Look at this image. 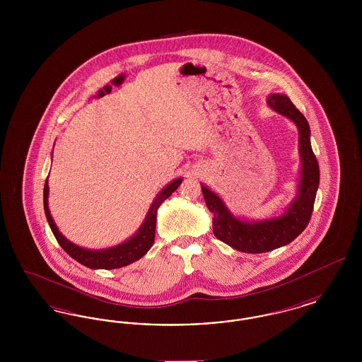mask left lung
<instances>
[{"label":"left lung","mask_w":362,"mask_h":362,"mask_svg":"<svg viewBox=\"0 0 362 362\" xmlns=\"http://www.w3.org/2000/svg\"><path fill=\"white\" fill-rule=\"evenodd\" d=\"M267 105L286 117L298 130V152L301 158L297 194L289 206L276 217L264 220H245L235 216L223 198L201 185L206 206L213 213V233L229 247L247 252L260 254L273 251L294 240L310 223L312 209L319 187V164L310 146V129L305 117L296 108L286 95L270 93Z\"/></svg>","instance_id":"1"}]
</instances>
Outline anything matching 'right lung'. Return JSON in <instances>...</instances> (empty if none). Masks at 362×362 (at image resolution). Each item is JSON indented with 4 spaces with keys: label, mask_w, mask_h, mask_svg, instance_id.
Segmentation results:
<instances>
[{
    "label": "right lung",
    "mask_w": 362,
    "mask_h": 362,
    "mask_svg": "<svg viewBox=\"0 0 362 362\" xmlns=\"http://www.w3.org/2000/svg\"><path fill=\"white\" fill-rule=\"evenodd\" d=\"M183 177L173 179L171 183H168L164 189H161L156 195L152 205L149 207L144 221L138 228L137 232L127 240L123 241L118 245L102 248V250H88L84 247H80L74 244L73 241L68 240L58 229V226L52 220V213L49 209V179H46L45 189H43V205L45 213L49 225L52 228V233L55 236L59 245L69 254L71 258L77 260L78 263L84 264L86 267L98 270H111V269H119L123 266H127L138 259L142 258L153 245L155 243L156 232V214L160 205L177 189L182 183Z\"/></svg>",
    "instance_id": "obj_1"
}]
</instances>
